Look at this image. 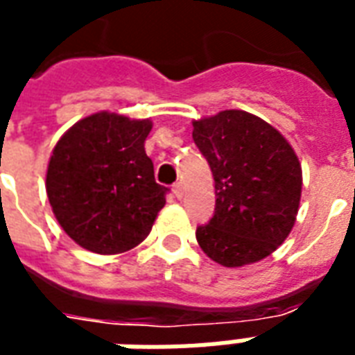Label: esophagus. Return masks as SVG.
<instances>
[{
  "label": "esophagus",
  "instance_id": "esophagus-1",
  "mask_svg": "<svg viewBox=\"0 0 355 355\" xmlns=\"http://www.w3.org/2000/svg\"><path fill=\"white\" fill-rule=\"evenodd\" d=\"M173 193H175V198L177 199L184 198V184H182V182H177V184L173 186Z\"/></svg>",
  "mask_w": 355,
  "mask_h": 355
}]
</instances>
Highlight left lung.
<instances>
[{"label": "left lung", "instance_id": "1", "mask_svg": "<svg viewBox=\"0 0 355 355\" xmlns=\"http://www.w3.org/2000/svg\"><path fill=\"white\" fill-rule=\"evenodd\" d=\"M193 143L214 177V214L196 231L216 263L243 267L277 250L290 235L301 199V164L272 125L244 111L193 122Z\"/></svg>", "mask_w": 355, "mask_h": 355}]
</instances>
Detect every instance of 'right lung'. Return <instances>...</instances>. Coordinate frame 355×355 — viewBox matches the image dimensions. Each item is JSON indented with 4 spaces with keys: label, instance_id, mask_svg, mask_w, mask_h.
<instances>
[{
    "label": "right lung",
    "instance_id": "obj_1",
    "mask_svg": "<svg viewBox=\"0 0 355 355\" xmlns=\"http://www.w3.org/2000/svg\"><path fill=\"white\" fill-rule=\"evenodd\" d=\"M150 120L97 112L78 120L52 150L46 196L64 231L83 248L118 254L150 233L169 188L144 152Z\"/></svg>",
    "mask_w": 355,
    "mask_h": 355
}]
</instances>
